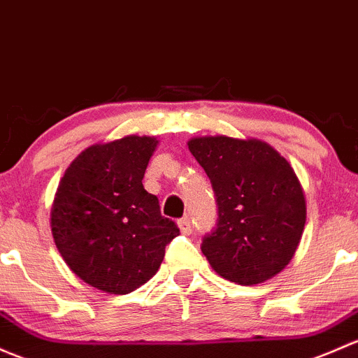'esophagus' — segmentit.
Returning <instances> with one entry per match:
<instances>
[{"label":"esophagus","mask_w":358,"mask_h":358,"mask_svg":"<svg viewBox=\"0 0 358 358\" xmlns=\"http://www.w3.org/2000/svg\"><path fill=\"white\" fill-rule=\"evenodd\" d=\"M178 227H180V229H182V233H185V235H189V233H192L190 217L185 216V217H182V220H178Z\"/></svg>","instance_id":"esophagus-1"}]
</instances>
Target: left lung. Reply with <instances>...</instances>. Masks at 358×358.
I'll return each instance as SVG.
<instances>
[{
    "label": "left lung",
    "instance_id": "8db88e82",
    "mask_svg": "<svg viewBox=\"0 0 358 358\" xmlns=\"http://www.w3.org/2000/svg\"><path fill=\"white\" fill-rule=\"evenodd\" d=\"M216 195V227L202 254L224 280L259 285L292 261L306 227V197L295 171L266 142L199 137L189 142Z\"/></svg>",
    "mask_w": 358,
    "mask_h": 358
}]
</instances>
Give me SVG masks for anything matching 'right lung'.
Returning <instances> with one entry per match:
<instances>
[{"mask_svg":"<svg viewBox=\"0 0 358 358\" xmlns=\"http://www.w3.org/2000/svg\"><path fill=\"white\" fill-rule=\"evenodd\" d=\"M157 141L123 137L85 149L62 178L51 231L69 268L90 287L134 292L156 274L180 229L142 185Z\"/></svg>","mask_w":358,"mask_h":358,"instance_id":"add662e5","label":"right lung"}]
</instances>
